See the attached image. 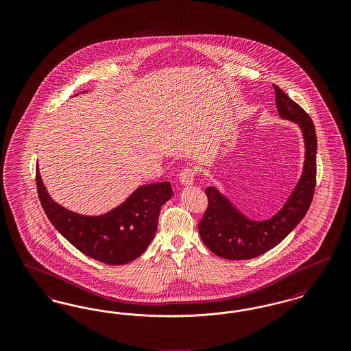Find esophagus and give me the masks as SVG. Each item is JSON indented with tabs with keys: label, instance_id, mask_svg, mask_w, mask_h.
Instances as JSON below:
<instances>
[{
	"label": "esophagus",
	"instance_id": "esophagus-1",
	"mask_svg": "<svg viewBox=\"0 0 351 351\" xmlns=\"http://www.w3.org/2000/svg\"><path fill=\"white\" fill-rule=\"evenodd\" d=\"M196 172L192 168H184L183 171L179 173V180L183 185H192L195 182Z\"/></svg>",
	"mask_w": 351,
	"mask_h": 351
}]
</instances>
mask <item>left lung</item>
<instances>
[{
  "instance_id": "8db88e82",
  "label": "left lung",
  "mask_w": 351,
  "mask_h": 351,
  "mask_svg": "<svg viewBox=\"0 0 351 351\" xmlns=\"http://www.w3.org/2000/svg\"><path fill=\"white\" fill-rule=\"evenodd\" d=\"M274 88L279 114L299 123L304 135L306 151L302 175L282 210L262 222L251 221L241 215L216 188L205 189L208 208L199 223V233L205 246L225 259H251L274 249L298 226L313 200L317 173V135L313 121L278 85Z\"/></svg>"
}]
</instances>
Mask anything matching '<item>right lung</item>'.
<instances>
[{
    "mask_svg": "<svg viewBox=\"0 0 351 351\" xmlns=\"http://www.w3.org/2000/svg\"><path fill=\"white\" fill-rule=\"evenodd\" d=\"M36 189L45 213L69 243L86 256L105 265H126L150 245L160 206L171 199L168 182L139 186L133 195L105 216L86 217L51 200L36 168Z\"/></svg>",
    "mask_w": 351,
    "mask_h": 351,
    "instance_id": "1",
    "label": "right lung"
}]
</instances>
